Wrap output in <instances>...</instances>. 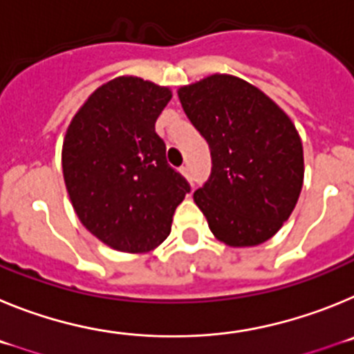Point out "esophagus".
Returning <instances> with one entry per match:
<instances>
[{"mask_svg":"<svg viewBox=\"0 0 354 354\" xmlns=\"http://www.w3.org/2000/svg\"><path fill=\"white\" fill-rule=\"evenodd\" d=\"M180 174H183L184 177H186V179L192 180V175H189V168H187V167H183V168H180Z\"/></svg>","mask_w":354,"mask_h":354,"instance_id":"obj_1","label":"esophagus"}]
</instances>
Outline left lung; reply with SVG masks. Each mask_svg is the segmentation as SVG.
I'll use <instances>...</instances> for the list:
<instances>
[{
    "instance_id": "8db88e82",
    "label": "left lung",
    "mask_w": 354,
    "mask_h": 354,
    "mask_svg": "<svg viewBox=\"0 0 354 354\" xmlns=\"http://www.w3.org/2000/svg\"><path fill=\"white\" fill-rule=\"evenodd\" d=\"M179 99L211 149V175L193 193L211 232L234 248L273 237L303 186V147L290 118L228 74L180 86Z\"/></svg>"
}]
</instances>
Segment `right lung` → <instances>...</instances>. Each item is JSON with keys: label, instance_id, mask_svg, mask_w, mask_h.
<instances>
[{"label": "right lung", "instance_id": "add662e5", "mask_svg": "<svg viewBox=\"0 0 354 354\" xmlns=\"http://www.w3.org/2000/svg\"><path fill=\"white\" fill-rule=\"evenodd\" d=\"M167 86L122 76L99 86L74 115L62 149L64 179L81 223L118 252L167 239L189 184L167 162L156 120Z\"/></svg>", "mask_w": 354, "mask_h": 354}]
</instances>
